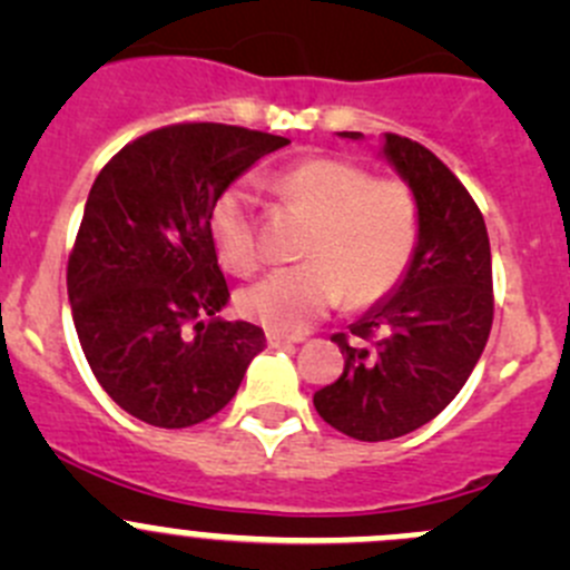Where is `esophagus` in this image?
<instances>
[{
  "label": "esophagus",
  "mask_w": 570,
  "mask_h": 570,
  "mask_svg": "<svg viewBox=\"0 0 570 570\" xmlns=\"http://www.w3.org/2000/svg\"><path fill=\"white\" fill-rule=\"evenodd\" d=\"M297 338H289V336H284V333H275V331H267V344L269 347H292V344H295Z\"/></svg>",
  "instance_id": "1"
}]
</instances>
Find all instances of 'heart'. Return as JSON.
Wrapping results in <instances>:
<instances>
[{
  "instance_id": "1",
  "label": "heart",
  "mask_w": 570,
  "mask_h": 570,
  "mask_svg": "<svg viewBox=\"0 0 570 570\" xmlns=\"http://www.w3.org/2000/svg\"><path fill=\"white\" fill-rule=\"evenodd\" d=\"M275 193L312 215L303 256L239 292L245 317L275 333H303L338 301L370 306L394 289L419 243L416 195L402 178L372 176L342 157H312L275 176ZM217 256L234 273L258 264L253 193L245 184L223 189L209 212Z\"/></svg>"
}]
</instances>
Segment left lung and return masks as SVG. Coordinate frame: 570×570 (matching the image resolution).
Here are the masks:
<instances>
[{
	"mask_svg": "<svg viewBox=\"0 0 570 570\" xmlns=\"http://www.w3.org/2000/svg\"><path fill=\"white\" fill-rule=\"evenodd\" d=\"M383 154L416 195V250L394 295L333 333L344 372L314 394L320 416L358 441L400 439L439 416L469 381L493 322L480 206L422 142L389 131Z\"/></svg>",
	"mask_w": 570,
	"mask_h": 570,
	"instance_id": "left-lung-1",
	"label": "left lung"
}]
</instances>
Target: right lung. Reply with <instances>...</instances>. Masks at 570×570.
Here are the masks:
<instances>
[{"mask_svg": "<svg viewBox=\"0 0 570 570\" xmlns=\"http://www.w3.org/2000/svg\"><path fill=\"white\" fill-rule=\"evenodd\" d=\"M286 142L243 126L174 124L131 140L96 176L68 256V301L96 381L140 422H206L267 344L258 325L217 317L228 284L209 212Z\"/></svg>", "mask_w": 570, "mask_h": 570, "instance_id": "1", "label": "right lung"}]
</instances>
